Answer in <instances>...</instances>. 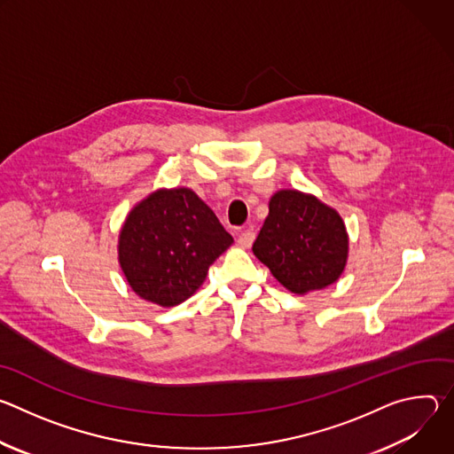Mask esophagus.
Instances as JSON below:
<instances>
[{
    "instance_id": "34e87169",
    "label": "esophagus",
    "mask_w": 454,
    "mask_h": 454,
    "mask_svg": "<svg viewBox=\"0 0 454 454\" xmlns=\"http://www.w3.org/2000/svg\"><path fill=\"white\" fill-rule=\"evenodd\" d=\"M253 240H254V231L249 228V230H244L240 235H239V246H242V247H251V244H253Z\"/></svg>"
}]
</instances>
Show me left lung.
Wrapping results in <instances>:
<instances>
[{"mask_svg":"<svg viewBox=\"0 0 454 454\" xmlns=\"http://www.w3.org/2000/svg\"><path fill=\"white\" fill-rule=\"evenodd\" d=\"M253 254L294 294L325 289L347 268V226L338 210L312 193L284 188L270 200Z\"/></svg>","mask_w":454,"mask_h":454,"instance_id":"left-lung-1","label":"left lung"}]
</instances>
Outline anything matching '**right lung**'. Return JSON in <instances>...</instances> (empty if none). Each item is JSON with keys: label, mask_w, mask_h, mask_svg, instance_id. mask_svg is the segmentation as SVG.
<instances>
[{"label": "right lung", "mask_w": 454, "mask_h": 454, "mask_svg": "<svg viewBox=\"0 0 454 454\" xmlns=\"http://www.w3.org/2000/svg\"><path fill=\"white\" fill-rule=\"evenodd\" d=\"M212 208L192 188H158L127 214L118 264L135 294L160 307L190 298L231 246Z\"/></svg>", "instance_id": "add662e5"}]
</instances>
